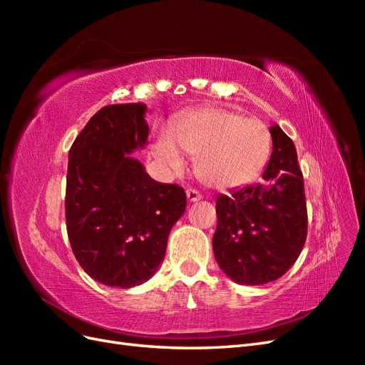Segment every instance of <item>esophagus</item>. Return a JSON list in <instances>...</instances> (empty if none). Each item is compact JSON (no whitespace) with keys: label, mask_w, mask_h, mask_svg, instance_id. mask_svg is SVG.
<instances>
[{"label":"esophagus","mask_w":365,"mask_h":365,"mask_svg":"<svg viewBox=\"0 0 365 365\" xmlns=\"http://www.w3.org/2000/svg\"><path fill=\"white\" fill-rule=\"evenodd\" d=\"M185 195H187V200H189L190 202H196V201L201 200V193L195 190V189H187Z\"/></svg>","instance_id":"34e87169"}]
</instances>
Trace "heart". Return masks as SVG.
Instances as JSON below:
<instances>
[{
    "mask_svg": "<svg viewBox=\"0 0 365 365\" xmlns=\"http://www.w3.org/2000/svg\"><path fill=\"white\" fill-rule=\"evenodd\" d=\"M269 129L257 118L222 108H207L180 118L170 130H161L153 153L173 173L185 169L187 155L196 158L200 180L225 190L252 181L271 155Z\"/></svg>",
    "mask_w": 365,
    "mask_h": 365,
    "instance_id": "1",
    "label": "heart"
}]
</instances>
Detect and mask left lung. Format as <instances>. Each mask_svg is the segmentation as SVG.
Returning a JSON list of instances; mask_svg holds the SVG:
<instances>
[{
	"label": "left lung",
	"mask_w": 365,
	"mask_h": 365,
	"mask_svg": "<svg viewBox=\"0 0 365 365\" xmlns=\"http://www.w3.org/2000/svg\"><path fill=\"white\" fill-rule=\"evenodd\" d=\"M272 153L263 184L247 185L216 200V262L231 280L263 284L288 271L307 236L303 173L292 140L279 125L269 128Z\"/></svg>",
	"instance_id": "1"
}]
</instances>
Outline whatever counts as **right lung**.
<instances>
[{"label": "right lung", "mask_w": 365, "mask_h": 365, "mask_svg": "<svg viewBox=\"0 0 365 365\" xmlns=\"http://www.w3.org/2000/svg\"><path fill=\"white\" fill-rule=\"evenodd\" d=\"M146 109L143 103L102 108L68 153L71 250L91 279L113 288H134L157 272L187 205L182 187L152 180L130 157L148 143Z\"/></svg>", "instance_id": "right-lung-1"}]
</instances>
